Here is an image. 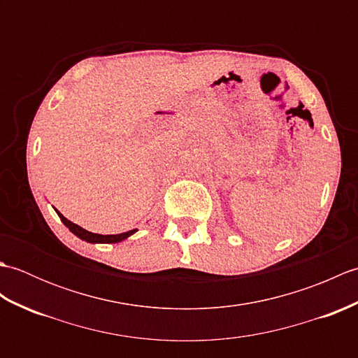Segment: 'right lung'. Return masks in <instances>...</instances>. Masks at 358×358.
<instances>
[{
  "label": "right lung",
  "mask_w": 358,
  "mask_h": 358,
  "mask_svg": "<svg viewBox=\"0 0 358 358\" xmlns=\"http://www.w3.org/2000/svg\"><path fill=\"white\" fill-rule=\"evenodd\" d=\"M58 215H59V218H62V222L67 227H69L71 232H73L81 240H86L89 243H118L121 240L127 238L129 235H132L136 231V229H132V231H127V232H123V234H117V235H100V234H94V232H89L86 229H83V227H80L78 224H75V223L69 222V220H67V218H64L62 214H59V212H58Z\"/></svg>",
  "instance_id": "obj_1"
}]
</instances>
